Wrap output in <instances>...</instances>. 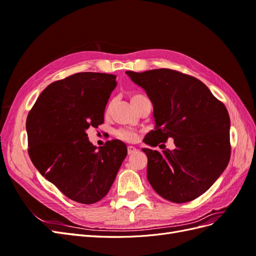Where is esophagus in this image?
Segmentation results:
<instances>
[{
	"label": "esophagus",
	"instance_id": "obj_1",
	"mask_svg": "<svg viewBox=\"0 0 256 256\" xmlns=\"http://www.w3.org/2000/svg\"><path fill=\"white\" fill-rule=\"evenodd\" d=\"M138 152V150L134 146H128V154H136Z\"/></svg>",
	"mask_w": 256,
	"mask_h": 256
}]
</instances>
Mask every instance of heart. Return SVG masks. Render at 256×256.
Here are the masks:
<instances>
[{
	"instance_id": "heart-1",
	"label": "heart",
	"mask_w": 256,
	"mask_h": 256,
	"mask_svg": "<svg viewBox=\"0 0 256 256\" xmlns=\"http://www.w3.org/2000/svg\"><path fill=\"white\" fill-rule=\"evenodd\" d=\"M147 98L146 96L142 95V94H134L132 97H131V102H132V106H134L136 104H138V102H141V100ZM110 109V104L106 106V113L109 112ZM116 136H118L120 138L124 141H128V142H134L136 140V134L132 130H129V129H120L116 131Z\"/></svg>"
}]
</instances>
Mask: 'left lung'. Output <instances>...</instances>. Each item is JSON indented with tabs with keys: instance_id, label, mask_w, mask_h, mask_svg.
Segmentation results:
<instances>
[{
	"instance_id": "left-lung-1",
	"label": "left lung",
	"mask_w": 256,
	"mask_h": 256,
	"mask_svg": "<svg viewBox=\"0 0 256 256\" xmlns=\"http://www.w3.org/2000/svg\"><path fill=\"white\" fill-rule=\"evenodd\" d=\"M150 99L154 129L145 136L152 147L173 138L175 148H143L147 180L160 196L186 203L205 193L230 157V115L198 79L172 69L126 72Z\"/></svg>"
}]
</instances>
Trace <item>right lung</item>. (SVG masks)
<instances>
[{
	"mask_svg": "<svg viewBox=\"0 0 256 256\" xmlns=\"http://www.w3.org/2000/svg\"><path fill=\"white\" fill-rule=\"evenodd\" d=\"M116 76L79 72L53 82L26 118L28 154L46 180L70 200L94 204L109 192L127 156L120 140L97 147L86 131L104 122Z\"/></svg>",
	"mask_w": 256,
	"mask_h": 256,
	"instance_id": "right-lung-1",
	"label": "right lung"
}]
</instances>
